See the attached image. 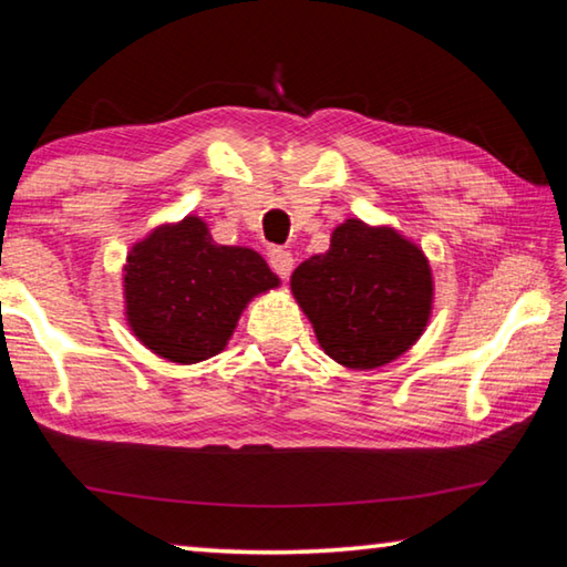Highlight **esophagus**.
I'll list each match as a JSON object with an SVG mask.
<instances>
[{
	"label": "esophagus",
	"instance_id": "obj_1",
	"mask_svg": "<svg viewBox=\"0 0 567 567\" xmlns=\"http://www.w3.org/2000/svg\"><path fill=\"white\" fill-rule=\"evenodd\" d=\"M267 260H270V267L272 270L282 277V280H287V277H290V272H292V265H295V260H292V255H290V249H282V247H272L270 249V255H267Z\"/></svg>",
	"mask_w": 567,
	"mask_h": 567
}]
</instances>
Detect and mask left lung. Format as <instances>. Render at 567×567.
I'll use <instances>...</instances> for the list:
<instances>
[{"instance_id":"8db88e82","label":"left lung","mask_w":567,"mask_h":567,"mask_svg":"<svg viewBox=\"0 0 567 567\" xmlns=\"http://www.w3.org/2000/svg\"><path fill=\"white\" fill-rule=\"evenodd\" d=\"M292 292L332 360L372 370L400 358L425 330L433 277L425 255L395 229L348 219L328 252L292 272Z\"/></svg>"}]
</instances>
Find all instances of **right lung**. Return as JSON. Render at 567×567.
<instances>
[{"label": "right lung", "mask_w": 567, "mask_h": 567, "mask_svg": "<svg viewBox=\"0 0 567 567\" xmlns=\"http://www.w3.org/2000/svg\"><path fill=\"white\" fill-rule=\"evenodd\" d=\"M277 285L255 249L215 245L199 217L155 229L124 267L130 328L159 358L182 364L223 350L249 297Z\"/></svg>", "instance_id": "add662e5"}]
</instances>
